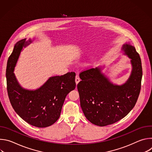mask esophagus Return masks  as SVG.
<instances>
[{
	"mask_svg": "<svg viewBox=\"0 0 152 152\" xmlns=\"http://www.w3.org/2000/svg\"><path fill=\"white\" fill-rule=\"evenodd\" d=\"M80 79L79 76L78 75H76V78H75V82H76V84H77L80 82Z\"/></svg>",
	"mask_w": 152,
	"mask_h": 152,
	"instance_id": "34e87169",
	"label": "esophagus"
}]
</instances>
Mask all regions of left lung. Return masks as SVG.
<instances>
[{
  "instance_id": "obj_1",
  "label": "left lung",
  "mask_w": 152,
  "mask_h": 152,
  "mask_svg": "<svg viewBox=\"0 0 152 152\" xmlns=\"http://www.w3.org/2000/svg\"><path fill=\"white\" fill-rule=\"evenodd\" d=\"M122 50L131 59L132 70L125 83H112L100 68L82 72L77 85L83 113L91 123L105 126L126 116L135 106L140 95L142 76L141 61L135 47L124 44Z\"/></svg>"
}]
</instances>
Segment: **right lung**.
I'll use <instances>...</instances> for the list:
<instances>
[{
	"label": "right lung",
	"instance_id": "1",
	"mask_svg": "<svg viewBox=\"0 0 152 152\" xmlns=\"http://www.w3.org/2000/svg\"><path fill=\"white\" fill-rule=\"evenodd\" d=\"M32 42L26 39L17 42L9 57L7 67V91L15 113L26 122L37 127H46L59 118L67 95L76 87L75 72L50 77L36 90L23 88L13 71L23 47Z\"/></svg>",
	"mask_w": 152,
	"mask_h": 152
}]
</instances>
